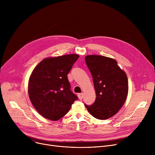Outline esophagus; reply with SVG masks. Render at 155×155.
I'll list each match as a JSON object with an SVG mask.
<instances>
[{
  "label": "esophagus",
  "instance_id": "1",
  "mask_svg": "<svg viewBox=\"0 0 155 155\" xmlns=\"http://www.w3.org/2000/svg\"><path fill=\"white\" fill-rule=\"evenodd\" d=\"M78 97L79 99L82 100L83 99V94L82 93V94H78Z\"/></svg>",
  "mask_w": 155,
  "mask_h": 155
}]
</instances>
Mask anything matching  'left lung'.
Returning <instances> with one entry per match:
<instances>
[{"mask_svg":"<svg viewBox=\"0 0 155 155\" xmlns=\"http://www.w3.org/2000/svg\"><path fill=\"white\" fill-rule=\"evenodd\" d=\"M85 60L92 74L96 94L94 103L85 106L95 118L107 119L117 113L127 99V75L116 60L109 57L87 55Z\"/></svg>","mask_w":155,"mask_h":155,"instance_id":"left-lung-1","label":"left lung"}]
</instances>
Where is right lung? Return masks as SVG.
Returning <instances> with one entry per match:
<instances>
[{"mask_svg": "<svg viewBox=\"0 0 155 155\" xmlns=\"http://www.w3.org/2000/svg\"><path fill=\"white\" fill-rule=\"evenodd\" d=\"M79 56L75 54L47 58L32 71L28 83L32 104L45 118L57 120L78 99L70 90L67 75Z\"/></svg>", "mask_w": 155, "mask_h": 155, "instance_id": "1", "label": "right lung"}]
</instances>
